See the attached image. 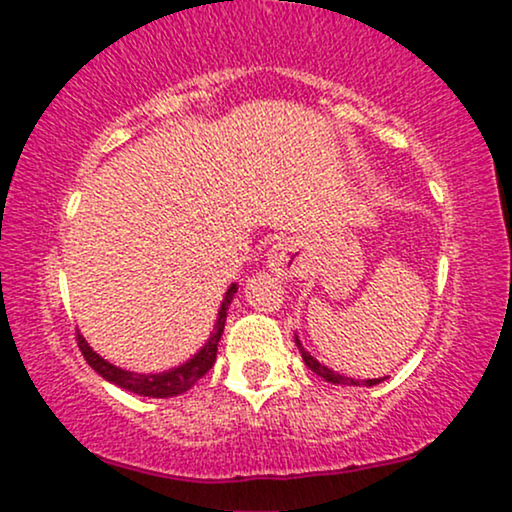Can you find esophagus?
Listing matches in <instances>:
<instances>
[{
  "instance_id": "esophagus-1",
  "label": "esophagus",
  "mask_w": 512,
  "mask_h": 512,
  "mask_svg": "<svg viewBox=\"0 0 512 512\" xmlns=\"http://www.w3.org/2000/svg\"><path fill=\"white\" fill-rule=\"evenodd\" d=\"M268 268L273 270V273L282 275V278H292V275H297V256H294V249L292 244L287 242H278L273 244V249L268 251Z\"/></svg>"
}]
</instances>
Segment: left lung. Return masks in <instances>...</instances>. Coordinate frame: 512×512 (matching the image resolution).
<instances>
[{
    "label": "left lung",
    "instance_id": "left-lung-1",
    "mask_svg": "<svg viewBox=\"0 0 512 512\" xmlns=\"http://www.w3.org/2000/svg\"><path fill=\"white\" fill-rule=\"evenodd\" d=\"M294 342H297L299 352H302V359H304V364L309 366V369L314 371V374H318V376H321V378H326L328 383H340V386H366V388H371V386H376V383L386 381V378H369V381H354V378H347V376H340V374H335V371H330L328 366H323L321 362H316V359L311 357V354L304 350V347H302V342H299L297 335H294Z\"/></svg>",
    "mask_w": 512,
    "mask_h": 512
}]
</instances>
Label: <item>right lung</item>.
<instances>
[{"instance_id": "1", "label": "right lung", "mask_w": 512, "mask_h": 512, "mask_svg": "<svg viewBox=\"0 0 512 512\" xmlns=\"http://www.w3.org/2000/svg\"><path fill=\"white\" fill-rule=\"evenodd\" d=\"M234 292H237V285H230V290L225 292V299H222L220 304L218 323H215V330L210 333L206 345H203L189 362L177 366V369L162 371V374H134V371H124L119 369V366L105 362L98 352H93V347L88 345L81 333L76 335L78 350L83 352L86 362L93 366L105 381L114 383V386L129 390V393L143 395V398H174V395L186 393V390L194 386L198 378L206 376L210 366L215 364V357H218V342L222 338V330H225L227 309H230Z\"/></svg>"}]
</instances>
